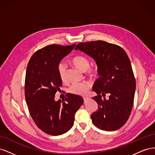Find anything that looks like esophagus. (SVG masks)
<instances>
[{"mask_svg":"<svg viewBox=\"0 0 155 155\" xmlns=\"http://www.w3.org/2000/svg\"><path fill=\"white\" fill-rule=\"evenodd\" d=\"M88 100V97H83V100H84V103H85L87 100Z\"/></svg>","mask_w":155,"mask_h":155,"instance_id":"34e87169","label":"esophagus"}]
</instances>
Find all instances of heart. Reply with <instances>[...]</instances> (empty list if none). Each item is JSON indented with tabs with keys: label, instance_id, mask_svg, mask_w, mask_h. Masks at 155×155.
I'll list each match as a JSON object with an SVG mask.
<instances>
[{
	"label": "heart",
	"instance_id": "b5f03b06",
	"mask_svg": "<svg viewBox=\"0 0 155 155\" xmlns=\"http://www.w3.org/2000/svg\"><path fill=\"white\" fill-rule=\"evenodd\" d=\"M71 63L75 67L83 72H86L88 75L95 76L97 73V69L96 67L90 66V61L88 58L83 55H77L74 57ZM58 74L61 80L65 82L67 79V68L66 64L60 62L58 64ZM92 87V84L89 81L82 83H75L72 84L68 88V91L72 94L78 96L86 95L89 89Z\"/></svg>",
	"mask_w": 155,
	"mask_h": 155
}]
</instances>
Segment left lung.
<instances>
[{
  "label": "left lung",
  "mask_w": 155,
  "mask_h": 155,
  "mask_svg": "<svg viewBox=\"0 0 155 155\" xmlns=\"http://www.w3.org/2000/svg\"><path fill=\"white\" fill-rule=\"evenodd\" d=\"M75 49L91 56L97 65L100 77L92 88L97 96L92 99L97 102L98 109L91 114L93 124L107 131L121 128L132 110L136 88L127 54L120 46L104 41L79 43ZM107 93L110 95L107 101L104 97Z\"/></svg>",
  "instance_id": "obj_1"
}]
</instances>
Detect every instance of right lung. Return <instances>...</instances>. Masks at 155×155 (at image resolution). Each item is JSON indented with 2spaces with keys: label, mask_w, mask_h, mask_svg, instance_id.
<instances>
[{
  "label": "right lung",
  "mask_w": 155,
  "mask_h": 155,
  "mask_svg": "<svg viewBox=\"0 0 155 155\" xmlns=\"http://www.w3.org/2000/svg\"><path fill=\"white\" fill-rule=\"evenodd\" d=\"M75 46H46L33 54L26 68L25 94L30 116L41 130L52 136L63 134L72 127L75 113L83 103L81 96L70 93L63 102L54 100L62 86L58 64Z\"/></svg>",
  "instance_id": "add662e5"
}]
</instances>
